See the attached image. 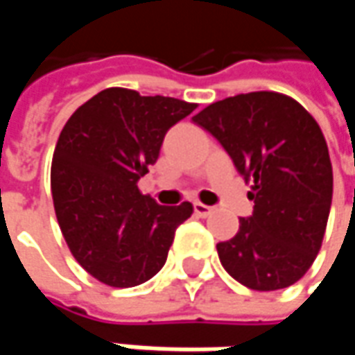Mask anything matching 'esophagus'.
<instances>
[{"instance_id": "obj_1", "label": "esophagus", "mask_w": 355, "mask_h": 355, "mask_svg": "<svg viewBox=\"0 0 355 355\" xmlns=\"http://www.w3.org/2000/svg\"><path fill=\"white\" fill-rule=\"evenodd\" d=\"M193 211L198 217H209L213 213V207L211 205H205V203H193Z\"/></svg>"}]
</instances>
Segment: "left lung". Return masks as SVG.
Listing matches in <instances>:
<instances>
[{"instance_id": "8db88e82", "label": "left lung", "mask_w": 355, "mask_h": 355, "mask_svg": "<svg viewBox=\"0 0 355 355\" xmlns=\"http://www.w3.org/2000/svg\"><path fill=\"white\" fill-rule=\"evenodd\" d=\"M193 122L252 184V213L239 219L235 237L217 243L221 265L252 291L294 284L320 251L332 205V164L320 126L294 98L266 90L209 104Z\"/></svg>"}]
</instances>
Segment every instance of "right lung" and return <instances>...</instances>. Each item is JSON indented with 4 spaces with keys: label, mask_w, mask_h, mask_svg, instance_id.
<instances>
[{
    "label": "right lung",
    "mask_w": 355,
    "mask_h": 355,
    "mask_svg": "<svg viewBox=\"0 0 355 355\" xmlns=\"http://www.w3.org/2000/svg\"><path fill=\"white\" fill-rule=\"evenodd\" d=\"M198 104L106 89L67 120L53 154L51 191L69 249L89 275L130 288L166 265L175 229L193 205H157L138 182L156 164L166 132Z\"/></svg>",
    "instance_id": "1"
}]
</instances>
